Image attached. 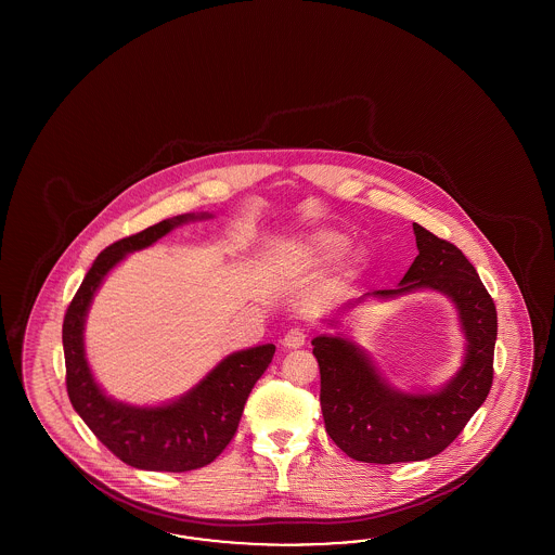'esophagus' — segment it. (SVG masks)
<instances>
[{
  "label": "esophagus",
  "mask_w": 555,
  "mask_h": 555,
  "mask_svg": "<svg viewBox=\"0 0 555 555\" xmlns=\"http://www.w3.org/2000/svg\"><path fill=\"white\" fill-rule=\"evenodd\" d=\"M305 341H307V336H305V332L299 330V327L288 330L285 337H283V346L288 348V350H297V348H301V346H305Z\"/></svg>",
  "instance_id": "esophagus-1"
}]
</instances>
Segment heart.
I'll return each mask as SVG.
<instances>
[{"label": "heart", "instance_id": "b5f03b06", "mask_svg": "<svg viewBox=\"0 0 555 555\" xmlns=\"http://www.w3.org/2000/svg\"><path fill=\"white\" fill-rule=\"evenodd\" d=\"M350 248V237L337 230L318 228L291 240L285 246L286 258L299 269H318L339 260Z\"/></svg>", "mask_w": 555, "mask_h": 555}]
</instances>
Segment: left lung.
Masks as SVG:
<instances>
[{
    "mask_svg": "<svg viewBox=\"0 0 555 555\" xmlns=\"http://www.w3.org/2000/svg\"><path fill=\"white\" fill-rule=\"evenodd\" d=\"M417 258L397 288L372 291L344 302L337 315L366 301H392L415 291H436L454 302L464 334V358L454 376L436 390L392 387L370 353L344 332L313 337L320 362L321 413L341 452L369 464L421 462L443 452L492 387L496 307L470 260L454 244L413 223Z\"/></svg>",
    "mask_w": 555,
    "mask_h": 555,
    "instance_id": "left-lung-1",
    "label": "left lung"
}]
</instances>
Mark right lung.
Masks as SVG:
<instances>
[{
	"mask_svg": "<svg viewBox=\"0 0 555 555\" xmlns=\"http://www.w3.org/2000/svg\"><path fill=\"white\" fill-rule=\"evenodd\" d=\"M211 214L163 219L140 234L107 246L85 274L63 323L67 392L73 409L101 443L138 470L189 472L203 468L232 441L256 380L269 369L272 344L228 353L185 395L160 404L118 401L100 387L85 353V321L95 293L119 262L189 221Z\"/></svg>",
	"mask_w": 555,
	"mask_h": 555,
	"instance_id": "1",
	"label": "right lung"
}]
</instances>
